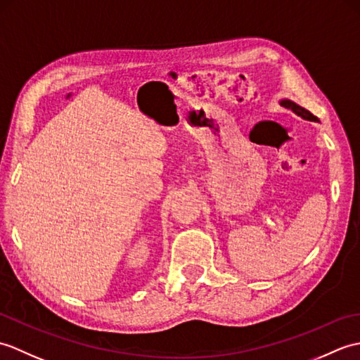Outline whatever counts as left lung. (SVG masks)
Here are the masks:
<instances>
[{"instance_id": "left-lung-1", "label": "left lung", "mask_w": 360, "mask_h": 360, "mask_svg": "<svg viewBox=\"0 0 360 360\" xmlns=\"http://www.w3.org/2000/svg\"><path fill=\"white\" fill-rule=\"evenodd\" d=\"M281 105L285 106V108H289V110H292L295 114H298V116H302L303 119H308V120H314V122H317L319 119L314 116V114L312 112H309L308 110H304V108H302L300 105H297V103H294V102H290V101H283L281 102Z\"/></svg>"}]
</instances>
